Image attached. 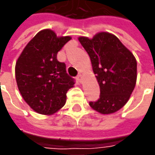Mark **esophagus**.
I'll use <instances>...</instances> for the list:
<instances>
[{
  "mask_svg": "<svg viewBox=\"0 0 155 155\" xmlns=\"http://www.w3.org/2000/svg\"><path fill=\"white\" fill-rule=\"evenodd\" d=\"M77 81L79 82H81V81H82V75H81V74H78V75H77Z\"/></svg>",
  "mask_w": 155,
  "mask_h": 155,
  "instance_id": "esophagus-1",
  "label": "esophagus"
}]
</instances>
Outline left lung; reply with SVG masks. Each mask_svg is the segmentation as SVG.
Here are the masks:
<instances>
[{"label":"left lung","instance_id":"obj_1","mask_svg":"<svg viewBox=\"0 0 155 155\" xmlns=\"http://www.w3.org/2000/svg\"><path fill=\"white\" fill-rule=\"evenodd\" d=\"M79 41L91 58L100 86L99 98L89 102L90 106L104 114L116 112L127 103L136 86L135 57L115 35L107 32Z\"/></svg>","mask_w":155,"mask_h":155}]
</instances>
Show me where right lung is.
<instances>
[{"instance_id":"right-lung-1","label":"right lung","mask_w":155,"mask_h":155,"mask_svg":"<svg viewBox=\"0 0 155 155\" xmlns=\"http://www.w3.org/2000/svg\"><path fill=\"white\" fill-rule=\"evenodd\" d=\"M71 37H57L51 29L40 31L27 44L16 63L18 87L25 101L35 112L51 114L66 102V93L74 79L66 64L57 59L58 51Z\"/></svg>"}]
</instances>
